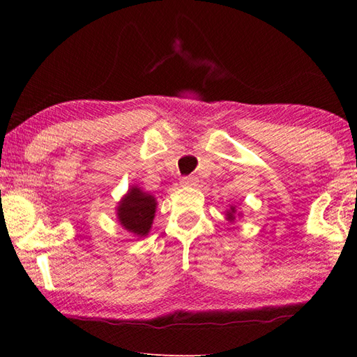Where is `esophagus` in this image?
<instances>
[{"mask_svg": "<svg viewBox=\"0 0 357 357\" xmlns=\"http://www.w3.org/2000/svg\"><path fill=\"white\" fill-rule=\"evenodd\" d=\"M196 183H198V178H195V176H184L179 179V184L183 187H193V185H196Z\"/></svg>", "mask_w": 357, "mask_h": 357, "instance_id": "obj_1", "label": "esophagus"}]
</instances>
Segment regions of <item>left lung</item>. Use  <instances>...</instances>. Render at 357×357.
<instances>
[{"instance_id":"8db88e82","label":"left lung","mask_w":357,"mask_h":357,"mask_svg":"<svg viewBox=\"0 0 357 357\" xmlns=\"http://www.w3.org/2000/svg\"><path fill=\"white\" fill-rule=\"evenodd\" d=\"M234 211H236V210H234V207H231V211H229V213H227V218H229L230 219V221H233V219H234Z\"/></svg>"}]
</instances>
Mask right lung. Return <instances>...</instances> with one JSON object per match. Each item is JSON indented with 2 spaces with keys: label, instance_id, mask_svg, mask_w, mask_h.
I'll return each instance as SVG.
<instances>
[{
  "label": "right lung",
  "instance_id": "right-lung-1",
  "mask_svg": "<svg viewBox=\"0 0 357 357\" xmlns=\"http://www.w3.org/2000/svg\"><path fill=\"white\" fill-rule=\"evenodd\" d=\"M156 201L153 196L133 187L119 202L118 219L127 231H132L138 236H146L153 222Z\"/></svg>",
  "mask_w": 357,
  "mask_h": 357
}]
</instances>
